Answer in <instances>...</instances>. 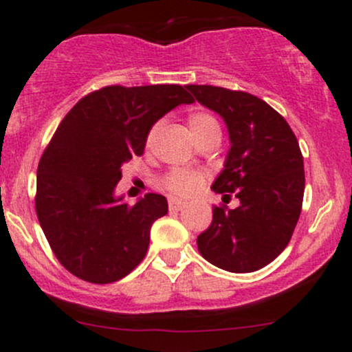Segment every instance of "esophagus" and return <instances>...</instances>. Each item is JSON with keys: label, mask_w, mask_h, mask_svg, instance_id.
<instances>
[{"label": "esophagus", "mask_w": 352, "mask_h": 352, "mask_svg": "<svg viewBox=\"0 0 352 352\" xmlns=\"http://www.w3.org/2000/svg\"><path fill=\"white\" fill-rule=\"evenodd\" d=\"M186 206H187V202L182 201V199H175V197L168 199L170 211H180V209H184Z\"/></svg>", "instance_id": "34e87169"}]
</instances>
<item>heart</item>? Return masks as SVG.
I'll return each mask as SVG.
<instances>
[{
  "mask_svg": "<svg viewBox=\"0 0 352 352\" xmlns=\"http://www.w3.org/2000/svg\"><path fill=\"white\" fill-rule=\"evenodd\" d=\"M187 124H189L190 133H192V136L196 140L209 133H221L218 120L208 112H192L187 117ZM155 134L156 127H153L150 131V134H148V144L153 143ZM163 184H165V187L172 194H177V196H190V194L197 192L202 187V184H204V173L199 172L196 168H173L166 173L165 179H163Z\"/></svg>",
  "mask_w": 352,
  "mask_h": 352,
  "instance_id": "heart-1",
  "label": "heart"
}]
</instances>
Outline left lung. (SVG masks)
<instances>
[{
	"label": "left lung",
	"mask_w": 352,
	"mask_h": 352,
	"mask_svg": "<svg viewBox=\"0 0 352 352\" xmlns=\"http://www.w3.org/2000/svg\"><path fill=\"white\" fill-rule=\"evenodd\" d=\"M199 104L223 117L230 134L225 168L211 189L223 201L197 236V248L212 265L230 272H254L271 264L289 243L305 192L303 156L281 113L247 91L211 85H187Z\"/></svg>",
	"instance_id": "left-lung-1"
}]
</instances>
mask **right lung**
Instances as JSON below:
<instances>
[{
    "label": "right lung",
    "instance_id": "1",
    "mask_svg": "<svg viewBox=\"0 0 352 352\" xmlns=\"http://www.w3.org/2000/svg\"><path fill=\"white\" fill-rule=\"evenodd\" d=\"M194 98L180 85L100 88L56 129L37 168L35 211L58 261L76 278L109 285L144 258L151 225L168 212L160 194L116 197L120 166L141 156L153 124Z\"/></svg>",
    "mask_w": 352,
    "mask_h": 352
}]
</instances>
